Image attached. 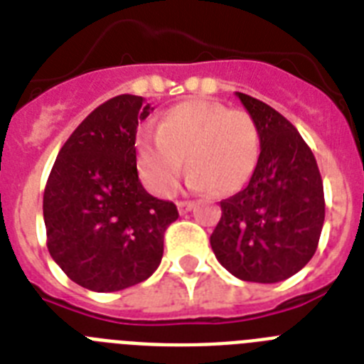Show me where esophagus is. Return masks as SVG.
<instances>
[{
	"label": "esophagus",
	"instance_id": "1",
	"mask_svg": "<svg viewBox=\"0 0 364 364\" xmlns=\"http://www.w3.org/2000/svg\"><path fill=\"white\" fill-rule=\"evenodd\" d=\"M177 209L181 215H185V213L194 209V201H177Z\"/></svg>",
	"mask_w": 364,
	"mask_h": 364
}]
</instances>
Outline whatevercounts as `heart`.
Returning <instances> with one entry per match:
<instances>
[{"mask_svg":"<svg viewBox=\"0 0 364 364\" xmlns=\"http://www.w3.org/2000/svg\"><path fill=\"white\" fill-rule=\"evenodd\" d=\"M261 157V133L244 111L205 100H191L168 109L157 136L136 142V164L148 188L170 196L187 161L191 187L233 194L250 181Z\"/></svg>","mask_w":364,"mask_h":364,"instance_id":"heart-1","label":"heart"}]
</instances>
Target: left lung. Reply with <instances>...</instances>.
I'll return each mask as SVG.
<instances>
[{"label": "left lung", "mask_w": 364, "mask_h": 364, "mask_svg": "<svg viewBox=\"0 0 364 364\" xmlns=\"http://www.w3.org/2000/svg\"><path fill=\"white\" fill-rule=\"evenodd\" d=\"M237 97L257 124L261 157L248 185L220 201L210 248L235 277L277 283L316 252L326 216L322 177L311 148L285 116L248 94Z\"/></svg>", "instance_id": "left-lung-1"}]
</instances>
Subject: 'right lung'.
Segmentation results:
<instances>
[{
	"label": "right lung",
	"instance_id": "right-lung-1",
	"mask_svg": "<svg viewBox=\"0 0 364 364\" xmlns=\"http://www.w3.org/2000/svg\"><path fill=\"white\" fill-rule=\"evenodd\" d=\"M154 111L122 94L94 109L60 148L44 191L53 261L88 291L116 292L161 264L164 231L179 213L146 192L136 172V127Z\"/></svg>",
	"mask_w": 364,
	"mask_h": 364
}]
</instances>
